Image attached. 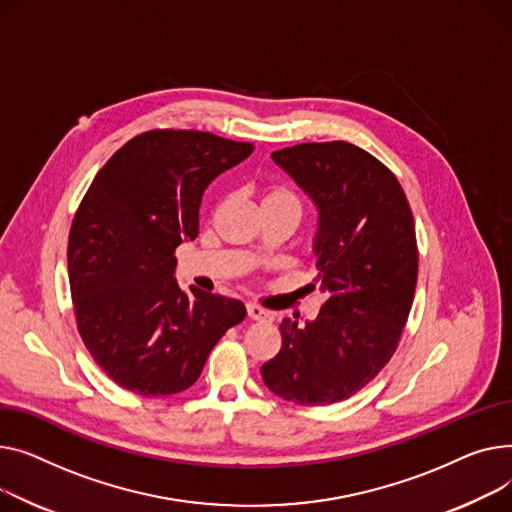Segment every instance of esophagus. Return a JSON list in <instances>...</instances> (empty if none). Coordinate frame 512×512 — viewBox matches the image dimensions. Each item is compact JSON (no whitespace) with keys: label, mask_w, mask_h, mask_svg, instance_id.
<instances>
[{"label":"esophagus","mask_w":512,"mask_h":512,"mask_svg":"<svg viewBox=\"0 0 512 512\" xmlns=\"http://www.w3.org/2000/svg\"><path fill=\"white\" fill-rule=\"evenodd\" d=\"M246 310H248V316H250L252 320H258V322H268V320H273V314L266 312V310H262V308H258V306H254V304H248V306H246Z\"/></svg>","instance_id":"obj_1"}]
</instances>
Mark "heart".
Segmentation results:
<instances>
[{"label":"heart","instance_id":"heart-1","mask_svg":"<svg viewBox=\"0 0 512 512\" xmlns=\"http://www.w3.org/2000/svg\"><path fill=\"white\" fill-rule=\"evenodd\" d=\"M262 206H293L302 210V202H299V198L285 186H270L264 192Z\"/></svg>","mask_w":512,"mask_h":512}]
</instances>
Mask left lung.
<instances>
[{"instance_id": "left-lung-1", "label": "left lung", "mask_w": 512, "mask_h": 512, "mask_svg": "<svg viewBox=\"0 0 512 512\" xmlns=\"http://www.w3.org/2000/svg\"><path fill=\"white\" fill-rule=\"evenodd\" d=\"M318 208L314 256L326 302L316 320L283 318L262 380L285 401L330 405L364 388L397 351L417 283L415 223L395 173L355 144L275 150Z\"/></svg>"}]
</instances>
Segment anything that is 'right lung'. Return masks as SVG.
<instances>
[{"label": "right lung", "mask_w": 512, "mask_h": 512, "mask_svg": "<svg viewBox=\"0 0 512 512\" xmlns=\"http://www.w3.org/2000/svg\"><path fill=\"white\" fill-rule=\"evenodd\" d=\"M252 150L208 132L150 130L119 148L86 190L68 239L74 314L88 353L122 388L182 393L246 318L239 299L179 287L175 248L196 239L208 184Z\"/></svg>", "instance_id": "obj_1"}]
</instances>
